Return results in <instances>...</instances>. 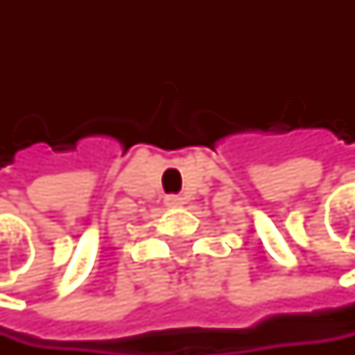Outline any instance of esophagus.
<instances>
[{"instance_id":"34e87169","label":"esophagus","mask_w":355,"mask_h":355,"mask_svg":"<svg viewBox=\"0 0 355 355\" xmlns=\"http://www.w3.org/2000/svg\"><path fill=\"white\" fill-rule=\"evenodd\" d=\"M179 204H183L181 196H166V207H179Z\"/></svg>"}]
</instances>
